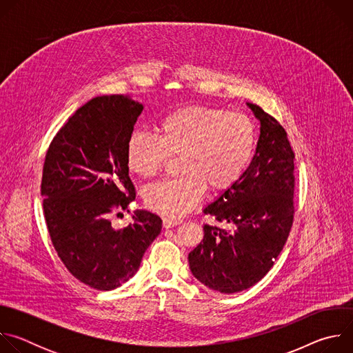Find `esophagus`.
<instances>
[{"label":"esophagus","instance_id":"esophagus-1","mask_svg":"<svg viewBox=\"0 0 353 353\" xmlns=\"http://www.w3.org/2000/svg\"><path fill=\"white\" fill-rule=\"evenodd\" d=\"M181 223V221L180 219H174V218H163V228H166V229H169V228H173V226H177V225H180Z\"/></svg>","mask_w":353,"mask_h":353}]
</instances>
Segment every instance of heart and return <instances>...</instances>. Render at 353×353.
Listing matches in <instances>:
<instances>
[{
  "mask_svg": "<svg viewBox=\"0 0 353 353\" xmlns=\"http://www.w3.org/2000/svg\"><path fill=\"white\" fill-rule=\"evenodd\" d=\"M158 135L134 131L127 141L128 169L142 177L162 173L170 158L180 157L177 179L150 185L145 205L168 218L190 212L207 188L225 192L239 183L254 157L257 131L250 117L222 108L191 105L161 119Z\"/></svg>",
  "mask_w": 353,
  "mask_h": 353,
  "instance_id": "1",
  "label": "heart"
}]
</instances>
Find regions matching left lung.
Masks as SVG:
<instances>
[{"label":"left lung","mask_w":353,"mask_h":353,"mask_svg":"<svg viewBox=\"0 0 353 353\" xmlns=\"http://www.w3.org/2000/svg\"><path fill=\"white\" fill-rule=\"evenodd\" d=\"M261 123L256 155L236 185L204 214V239L188 254L192 275L221 293H237L261 281L289 237L294 218V154L285 128L248 103Z\"/></svg>","instance_id":"1"}]
</instances>
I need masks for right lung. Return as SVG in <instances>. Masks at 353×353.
I'll return each mask as SVG.
<instances>
[{"label":"right lung","instance_id":"right-lung-1","mask_svg":"<svg viewBox=\"0 0 353 353\" xmlns=\"http://www.w3.org/2000/svg\"><path fill=\"white\" fill-rule=\"evenodd\" d=\"M142 109L123 94L93 97L59 130L44 158L50 239L65 268L97 290L127 282L162 230V219L148 211H137L124 229L112 225L135 199L125 146Z\"/></svg>","mask_w":353,"mask_h":353}]
</instances>
